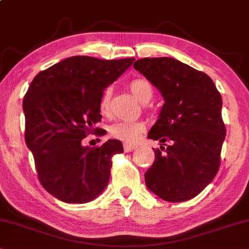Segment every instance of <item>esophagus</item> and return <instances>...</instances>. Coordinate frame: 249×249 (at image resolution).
<instances>
[{"label":"esophagus","mask_w":249,"mask_h":249,"mask_svg":"<svg viewBox=\"0 0 249 249\" xmlns=\"http://www.w3.org/2000/svg\"><path fill=\"white\" fill-rule=\"evenodd\" d=\"M135 149H137V145L127 144V143L124 144V151H125V152H131V151L135 150Z\"/></svg>","instance_id":"34e87169"}]
</instances>
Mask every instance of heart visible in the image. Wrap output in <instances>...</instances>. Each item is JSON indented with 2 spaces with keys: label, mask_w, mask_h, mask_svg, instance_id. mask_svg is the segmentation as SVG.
<instances>
[{
  "label": "heart",
  "mask_w": 249,
  "mask_h": 249,
  "mask_svg": "<svg viewBox=\"0 0 249 249\" xmlns=\"http://www.w3.org/2000/svg\"><path fill=\"white\" fill-rule=\"evenodd\" d=\"M128 89L132 94L138 99L141 104H147L151 100L154 95V89L150 83L144 78H134L128 83ZM111 89H107L102 94L100 100V111L102 114H107L110 108ZM144 124L141 122H117L109 127V132L112 138L121 140L127 143H133L138 141L142 132L144 131Z\"/></svg>",
  "instance_id": "obj_1"
}]
</instances>
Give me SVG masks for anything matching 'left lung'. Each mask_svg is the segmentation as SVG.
Listing matches in <instances>:
<instances>
[{
    "mask_svg": "<svg viewBox=\"0 0 249 249\" xmlns=\"http://www.w3.org/2000/svg\"><path fill=\"white\" fill-rule=\"evenodd\" d=\"M133 67L164 98L148 138L172 142L144 173L147 188L171 203L189 200L213 181L225 138L222 98L210 76L174 58H143ZM166 145V144H165Z\"/></svg>",
    "mask_w": 249,
    "mask_h": 249,
    "instance_id": "left-lung-1",
    "label": "left lung"
}]
</instances>
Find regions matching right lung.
<instances>
[{"instance_id": "add662e5", "label": "right lung", "mask_w": 249, "mask_h": 249, "mask_svg": "<svg viewBox=\"0 0 249 249\" xmlns=\"http://www.w3.org/2000/svg\"><path fill=\"white\" fill-rule=\"evenodd\" d=\"M133 61L75 55L38 72L29 85L22 101L26 144L39 182L59 200L85 204L107 187L111 157L123 152L122 142L110 139L91 148L82 140L101 121L105 89Z\"/></svg>"}]
</instances>
